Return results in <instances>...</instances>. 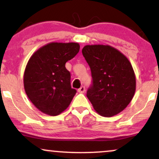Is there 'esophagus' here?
<instances>
[{"mask_svg": "<svg viewBox=\"0 0 159 159\" xmlns=\"http://www.w3.org/2000/svg\"><path fill=\"white\" fill-rule=\"evenodd\" d=\"M78 93H84L85 92V87L82 86V87H81L79 89H78Z\"/></svg>", "mask_w": 159, "mask_h": 159, "instance_id": "esophagus-1", "label": "esophagus"}]
</instances>
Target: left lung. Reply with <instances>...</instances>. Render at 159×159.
Masks as SVG:
<instances>
[{"mask_svg":"<svg viewBox=\"0 0 159 159\" xmlns=\"http://www.w3.org/2000/svg\"><path fill=\"white\" fill-rule=\"evenodd\" d=\"M82 54L93 77L87 97L101 116L118 114L131 102L135 93V74L130 61L108 45H85Z\"/></svg>","mask_w":159,"mask_h":159,"instance_id":"8db88e82","label":"left lung"}]
</instances>
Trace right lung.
Wrapping results in <instances>:
<instances>
[{
	"mask_svg": "<svg viewBox=\"0 0 159 159\" xmlns=\"http://www.w3.org/2000/svg\"><path fill=\"white\" fill-rule=\"evenodd\" d=\"M78 43H50L30 57L24 73V87L36 108L50 116L63 112L76 90L71 87L65 64L79 52Z\"/></svg>",
	"mask_w": 159,
	"mask_h": 159,
	"instance_id": "add662e5",
	"label": "right lung"
}]
</instances>
